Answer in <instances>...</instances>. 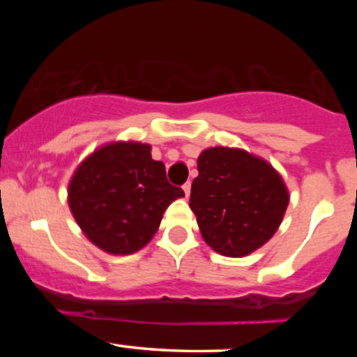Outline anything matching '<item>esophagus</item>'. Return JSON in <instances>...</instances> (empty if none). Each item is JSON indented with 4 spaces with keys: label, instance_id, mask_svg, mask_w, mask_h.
<instances>
[{
    "label": "esophagus",
    "instance_id": "1",
    "mask_svg": "<svg viewBox=\"0 0 357 357\" xmlns=\"http://www.w3.org/2000/svg\"><path fill=\"white\" fill-rule=\"evenodd\" d=\"M183 191H184V195H186V198L188 196H190V192H191V183H186L183 186Z\"/></svg>",
    "mask_w": 357,
    "mask_h": 357
}]
</instances>
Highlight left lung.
<instances>
[{"label": "left lung", "mask_w": 357, "mask_h": 357, "mask_svg": "<svg viewBox=\"0 0 357 357\" xmlns=\"http://www.w3.org/2000/svg\"><path fill=\"white\" fill-rule=\"evenodd\" d=\"M190 208L204 241L225 257H245L280 227L289 191L261 158L233 147H210L198 158Z\"/></svg>", "instance_id": "8db88e82"}]
</instances>
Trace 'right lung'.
<instances>
[{"label": "right lung", "mask_w": 357, "mask_h": 357, "mask_svg": "<svg viewBox=\"0 0 357 357\" xmlns=\"http://www.w3.org/2000/svg\"><path fill=\"white\" fill-rule=\"evenodd\" d=\"M151 146L110 142L80 162L68 184V206L85 236L112 255H130L151 241L166 208L183 198Z\"/></svg>", "instance_id": "right-lung-1"}]
</instances>
